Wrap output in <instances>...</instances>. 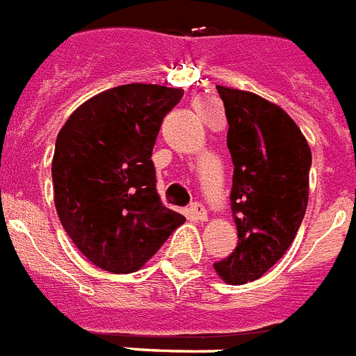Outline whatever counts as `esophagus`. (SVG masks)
Segmentation results:
<instances>
[{
	"instance_id": "34e87169",
	"label": "esophagus",
	"mask_w": 356,
	"mask_h": 356,
	"mask_svg": "<svg viewBox=\"0 0 356 356\" xmlns=\"http://www.w3.org/2000/svg\"><path fill=\"white\" fill-rule=\"evenodd\" d=\"M191 213H193V217H195L196 220H200V222H206L207 220V209L202 206L200 202H195V204H193Z\"/></svg>"
}]
</instances>
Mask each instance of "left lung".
I'll return each mask as SVG.
<instances>
[{"mask_svg":"<svg viewBox=\"0 0 356 356\" xmlns=\"http://www.w3.org/2000/svg\"><path fill=\"white\" fill-rule=\"evenodd\" d=\"M226 108L233 161L232 213L237 248L215 263L229 285L259 280L294 241L309 202L311 147L300 127L274 102L217 86Z\"/></svg>","mask_w":356,"mask_h":356,"instance_id":"1","label":"left lung"}]
</instances>
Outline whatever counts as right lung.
Segmentation results:
<instances>
[{
	"mask_svg": "<svg viewBox=\"0 0 356 356\" xmlns=\"http://www.w3.org/2000/svg\"><path fill=\"white\" fill-rule=\"evenodd\" d=\"M181 95L158 84L112 88L76 108L56 136V213L81 254L106 272L139 270L186 222L161 204L150 160Z\"/></svg>",
	"mask_w": 356,
	"mask_h": 356,
	"instance_id": "add662e5",
	"label": "right lung"
}]
</instances>
